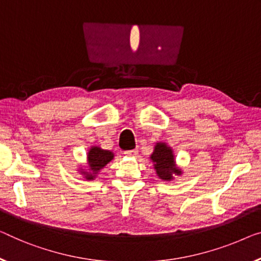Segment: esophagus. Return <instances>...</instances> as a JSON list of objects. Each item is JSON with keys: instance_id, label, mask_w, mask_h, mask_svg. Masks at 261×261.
I'll use <instances>...</instances> for the list:
<instances>
[{"instance_id": "1", "label": "esophagus", "mask_w": 261, "mask_h": 261, "mask_svg": "<svg viewBox=\"0 0 261 261\" xmlns=\"http://www.w3.org/2000/svg\"><path fill=\"white\" fill-rule=\"evenodd\" d=\"M124 154L125 155H129V157H135V155L138 154V150H127V151H124Z\"/></svg>"}]
</instances>
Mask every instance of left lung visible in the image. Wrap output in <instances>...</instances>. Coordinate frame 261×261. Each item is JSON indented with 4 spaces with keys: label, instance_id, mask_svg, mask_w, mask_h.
Listing matches in <instances>:
<instances>
[{
    "label": "left lung",
    "instance_id": "left-lung-1",
    "mask_svg": "<svg viewBox=\"0 0 261 261\" xmlns=\"http://www.w3.org/2000/svg\"><path fill=\"white\" fill-rule=\"evenodd\" d=\"M151 161L158 177L163 180L173 179V174H181V171L176 168L174 155L172 150L165 143H157L153 153L151 154Z\"/></svg>",
    "mask_w": 261,
    "mask_h": 261
}]
</instances>
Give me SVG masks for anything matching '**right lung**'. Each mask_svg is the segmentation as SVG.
I'll return each instance as SVG.
<instances>
[{
    "mask_svg": "<svg viewBox=\"0 0 261 261\" xmlns=\"http://www.w3.org/2000/svg\"><path fill=\"white\" fill-rule=\"evenodd\" d=\"M112 158H114V153L111 151L103 150L97 146H92L90 151L88 152V164L91 172L82 171V174H84L85 179H93L96 174L98 173V171L103 169L109 162H111Z\"/></svg>",
    "mask_w": 261,
    "mask_h": 261,
    "instance_id": "right-lung-1",
    "label": "right lung"
}]
</instances>
